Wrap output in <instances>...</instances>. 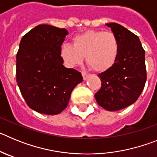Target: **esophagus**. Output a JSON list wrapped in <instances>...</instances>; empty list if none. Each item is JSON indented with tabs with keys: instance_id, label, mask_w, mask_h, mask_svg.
Listing matches in <instances>:
<instances>
[{
	"instance_id": "esophagus-1",
	"label": "esophagus",
	"mask_w": 157,
	"mask_h": 157,
	"mask_svg": "<svg viewBox=\"0 0 157 157\" xmlns=\"http://www.w3.org/2000/svg\"><path fill=\"white\" fill-rule=\"evenodd\" d=\"M82 75L83 79H84V80H86L87 78H88V76L90 75V74H89V73H86V71H82Z\"/></svg>"
}]
</instances>
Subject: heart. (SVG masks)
<instances>
[{
  "label": "heart",
  "instance_id": "1",
  "mask_svg": "<svg viewBox=\"0 0 157 157\" xmlns=\"http://www.w3.org/2000/svg\"><path fill=\"white\" fill-rule=\"evenodd\" d=\"M73 45L64 44L60 56L67 66L80 64L86 56V63L95 71L103 72L111 68L116 61L120 44L111 31L88 30L72 40Z\"/></svg>",
  "mask_w": 157,
  "mask_h": 157
}]
</instances>
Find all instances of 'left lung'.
<instances>
[{
    "mask_svg": "<svg viewBox=\"0 0 157 157\" xmlns=\"http://www.w3.org/2000/svg\"><path fill=\"white\" fill-rule=\"evenodd\" d=\"M106 25L117 37L120 50L114 65L98 75L101 87L95 98L100 106L114 112L134 103L143 90L147 78L145 52L134 33L118 23Z\"/></svg>",
    "mask_w": 157,
    "mask_h": 157,
    "instance_id": "left-lung-1",
    "label": "left lung"
}]
</instances>
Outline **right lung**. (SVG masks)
I'll list each match as a JSON object with an SVG mask.
<instances>
[{
    "label": "right lung",
    "instance_id": "right-lung-1",
    "mask_svg": "<svg viewBox=\"0 0 157 157\" xmlns=\"http://www.w3.org/2000/svg\"><path fill=\"white\" fill-rule=\"evenodd\" d=\"M66 29L38 25L22 37L16 54V82L27 105L37 112L59 114L71 94L82 82L81 73L63 65L62 43Z\"/></svg>",
    "mask_w": 157,
    "mask_h": 157
}]
</instances>
